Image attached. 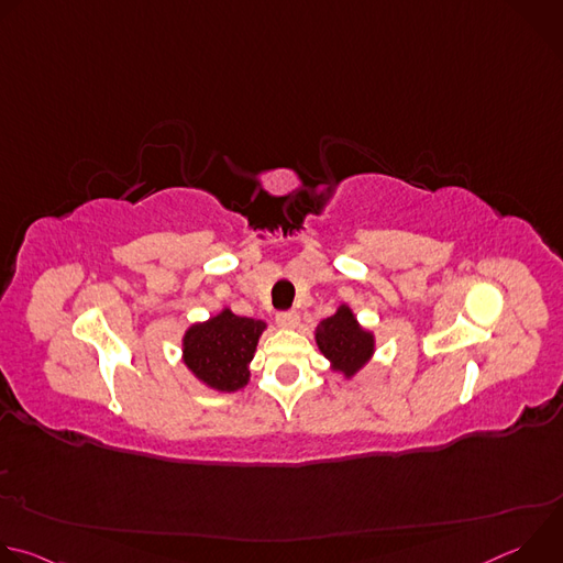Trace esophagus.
Returning <instances> with one entry per match:
<instances>
[{"label":"esophagus","instance_id":"34e87169","mask_svg":"<svg viewBox=\"0 0 563 563\" xmlns=\"http://www.w3.org/2000/svg\"><path fill=\"white\" fill-rule=\"evenodd\" d=\"M276 323L283 328V330H294L298 325V313L296 311H280L276 316Z\"/></svg>","mask_w":563,"mask_h":563}]
</instances>
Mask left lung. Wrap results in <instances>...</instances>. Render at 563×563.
Wrapping results in <instances>:
<instances>
[{"label":"left lung","instance_id":"1","mask_svg":"<svg viewBox=\"0 0 563 563\" xmlns=\"http://www.w3.org/2000/svg\"><path fill=\"white\" fill-rule=\"evenodd\" d=\"M313 339L318 352L330 361V372L345 380L354 378L376 352L374 332L358 323L354 309L347 302H341L332 316L320 320L313 330Z\"/></svg>","mask_w":563,"mask_h":563}]
</instances>
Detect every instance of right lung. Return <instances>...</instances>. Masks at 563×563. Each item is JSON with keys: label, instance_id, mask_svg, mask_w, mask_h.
I'll return each instance as SVG.
<instances>
[{"label": "right lung", "instance_id": "obj_1", "mask_svg": "<svg viewBox=\"0 0 563 563\" xmlns=\"http://www.w3.org/2000/svg\"><path fill=\"white\" fill-rule=\"evenodd\" d=\"M267 323L235 316L229 307L191 323L183 334V363L198 383L216 391H238L250 383V363Z\"/></svg>", "mask_w": 563, "mask_h": 563}]
</instances>
